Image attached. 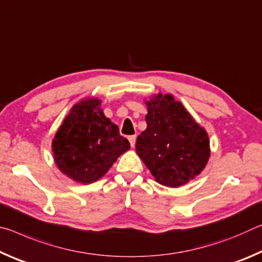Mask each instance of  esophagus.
<instances>
[{
    "mask_svg": "<svg viewBox=\"0 0 262 262\" xmlns=\"http://www.w3.org/2000/svg\"><path fill=\"white\" fill-rule=\"evenodd\" d=\"M128 140H129V142H130L132 148H134V147H135V142H136V136H135V135L128 136Z\"/></svg>",
    "mask_w": 262,
    "mask_h": 262,
    "instance_id": "1",
    "label": "esophagus"
}]
</instances>
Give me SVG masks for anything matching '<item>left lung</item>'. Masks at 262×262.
Wrapping results in <instances>:
<instances>
[{"label":"left lung","mask_w":262,"mask_h":262,"mask_svg":"<svg viewBox=\"0 0 262 262\" xmlns=\"http://www.w3.org/2000/svg\"><path fill=\"white\" fill-rule=\"evenodd\" d=\"M147 106L148 126L137 136V155L157 183L170 187L188 183L210 156L207 132L171 95L155 96Z\"/></svg>","instance_id":"8db88e82"}]
</instances>
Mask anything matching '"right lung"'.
Wrapping results in <instances>:
<instances>
[{"instance_id": "right-lung-1", "label": "right lung", "mask_w": 262, "mask_h": 262, "mask_svg": "<svg viewBox=\"0 0 262 262\" xmlns=\"http://www.w3.org/2000/svg\"><path fill=\"white\" fill-rule=\"evenodd\" d=\"M57 167L82 184L100 179L130 144L106 118L100 100H82L70 110L53 140Z\"/></svg>"}]
</instances>
